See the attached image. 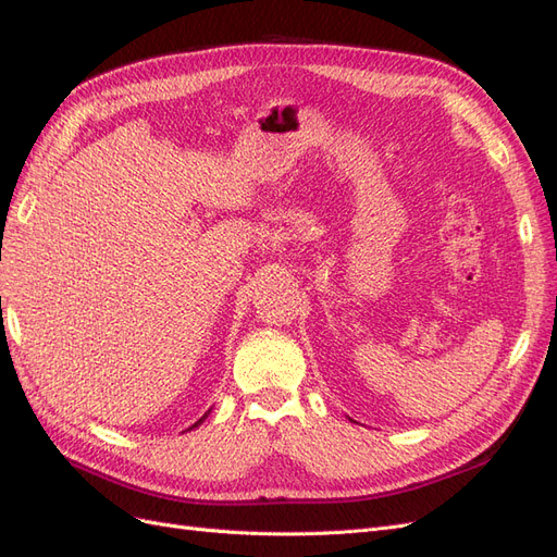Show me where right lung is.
Returning <instances> with one entry per match:
<instances>
[{"label": "right lung", "mask_w": 557, "mask_h": 557, "mask_svg": "<svg viewBox=\"0 0 557 557\" xmlns=\"http://www.w3.org/2000/svg\"><path fill=\"white\" fill-rule=\"evenodd\" d=\"M205 418H207V416H205ZM205 418H199V420H197V423H195L193 428H197V425H199V423H201V420H205Z\"/></svg>", "instance_id": "add662e5"}]
</instances>
